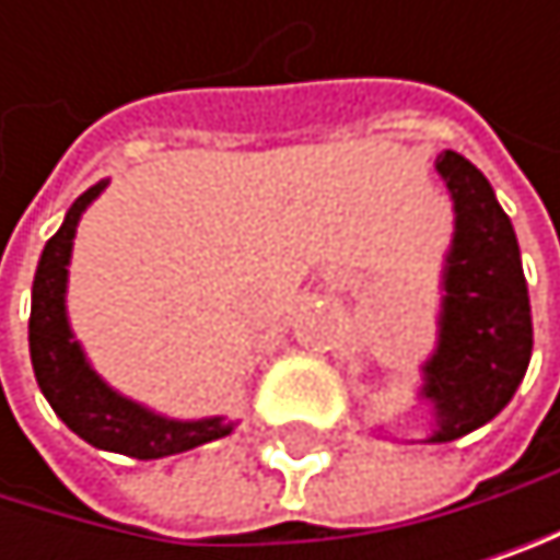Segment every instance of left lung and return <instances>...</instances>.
<instances>
[{
    "label": "left lung",
    "mask_w": 560,
    "mask_h": 560,
    "mask_svg": "<svg viewBox=\"0 0 560 560\" xmlns=\"http://www.w3.org/2000/svg\"><path fill=\"white\" fill-rule=\"evenodd\" d=\"M436 171L457 208V234L443 275L440 346L423 393L436 406L433 443H450L498 417L530 362V299L511 218L490 180L457 150Z\"/></svg>",
    "instance_id": "left-lung-1"
}]
</instances>
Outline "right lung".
<instances>
[{
  "label": "right lung",
  "mask_w": 560,
  "mask_h": 560,
  "mask_svg": "<svg viewBox=\"0 0 560 560\" xmlns=\"http://www.w3.org/2000/svg\"><path fill=\"white\" fill-rule=\"evenodd\" d=\"M103 187L106 184H96L73 201L67 221L46 242L43 258L36 265L33 312H30V355H33L36 383L56 410V417L77 436H83L100 450H114V454H127L133 460L184 454V450H195L201 443L231 433V427H224L221 420H198V423L164 420L147 413L143 406L117 396L86 365L67 326L62 292H67V265H70L77 221Z\"/></svg>",
  "instance_id": "right-lung-1"
}]
</instances>
